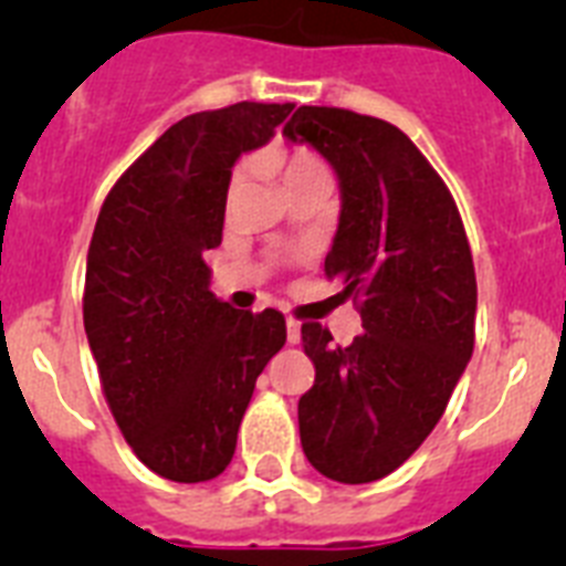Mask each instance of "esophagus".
I'll list each match as a JSON object with an SVG mask.
<instances>
[{"label":"esophagus","instance_id":"obj_1","mask_svg":"<svg viewBox=\"0 0 566 566\" xmlns=\"http://www.w3.org/2000/svg\"><path fill=\"white\" fill-rule=\"evenodd\" d=\"M286 337L289 343H300V323L297 319H286Z\"/></svg>","mask_w":566,"mask_h":566}]
</instances>
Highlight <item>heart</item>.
Returning a JSON list of instances; mask_svg holds the SVG:
<instances>
[{"instance_id":"1","label":"heart","mask_w":566,"mask_h":566,"mask_svg":"<svg viewBox=\"0 0 566 566\" xmlns=\"http://www.w3.org/2000/svg\"><path fill=\"white\" fill-rule=\"evenodd\" d=\"M258 167L272 172L280 181L283 192H294L300 187H312V184H328V167L314 149L292 147V149H266L258 155ZM240 189H243V169H234L227 187V201H238Z\"/></svg>"}]
</instances>
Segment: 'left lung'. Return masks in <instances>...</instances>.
<instances>
[{
    "label": "left lung",
    "instance_id": "8db88e82",
    "mask_svg": "<svg viewBox=\"0 0 566 566\" xmlns=\"http://www.w3.org/2000/svg\"><path fill=\"white\" fill-rule=\"evenodd\" d=\"M289 142L317 149L339 181L326 274L359 303L348 348L303 326L314 385L297 405L314 470L343 484L388 476L442 419L473 354L476 272L462 218L437 169L394 124L339 107H300Z\"/></svg>",
    "mask_w": 566,
    "mask_h": 566
}]
</instances>
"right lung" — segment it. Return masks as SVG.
Wrapping results in <instances>:
<instances>
[{"instance_id":"add662e5","label":"right lung","mask_w":566,"mask_h":566,"mask_svg":"<svg viewBox=\"0 0 566 566\" xmlns=\"http://www.w3.org/2000/svg\"><path fill=\"white\" fill-rule=\"evenodd\" d=\"M294 104L240 102L181 118L109 189L84 277V332L124 439L169 482H209L234 457L254 382L286 343L283 314L209 289L227 187Z\"/></svg>"}]
</instances>
